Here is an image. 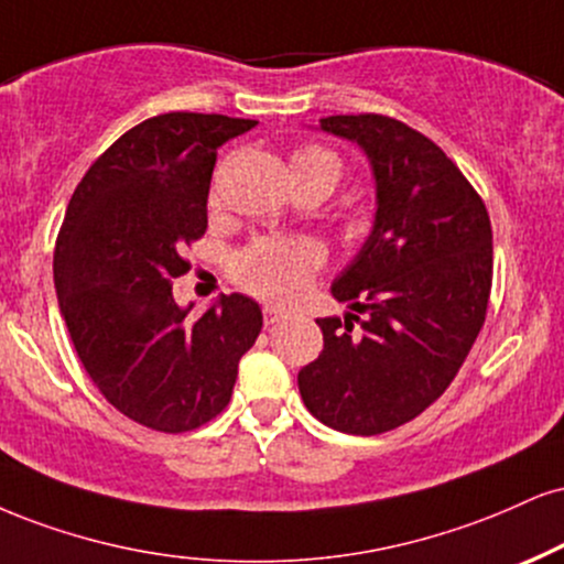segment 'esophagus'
<instances>
[{
  "label": "esophagus",
  "instance_id": "esophagus-1",
  "mask_svg": "<svg viewBox=\"0 0 564 564\" xmlns=\"http://www.w3.org/2000/svg\"><path fill=\"white\" fill-rule=\"evenodd\" d=\"M262 315H264V325H273L278 321H283V317H286V312H283L281 307H273V304H264Z\"/></svg>",
  "mask_w": 564,
  "mask_h": 564
}]
</instances>
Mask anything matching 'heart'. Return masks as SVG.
<instances>
[{
	"instance_id": "heart-1",
	"label": "heart",
	"mask_w": 564,
	"mask_h": 564,
	"mask_svg": "<svg viewBox=\"0 0 564 564\" xmlns=\"http://www.w3.org/2000/svg\"><path fill=\"white\" fill-rule=\"evenodd\" d=\"M291 173H323L336 186L341 162L321 147H304L291 158ZM321 262L323 249L315 241H260L239 254L236 278L262 300L291 302L302 294Z\"/></svg>"
}]
</instances>
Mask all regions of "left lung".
<instances>
[{
  "mask_svg": "<svg viewBox=\"0 0 564 564\" xmlns=\"http://www.w3.org/2000/svg\"><path fill=\"white\" fill-rule=\"evenodd\" d=\"M321 131L368 158L376 220L330 286L349 312L317 321L323 351L296 381L328 429L376 436L417 417L463 368L491 294V220L459 167L415 128L334 115Z\"/></svg>",
  "mask_w": 564,
  "mask_h": 564,
  "instance_id": "left-lung-1",
  "label": "left lung"
}]
</instances>
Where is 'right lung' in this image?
<instances>
[{
  "label": "right lung",
  "instance_id": "add662e5",
  "mask_svg": "<svg viewBox=\"0 0 564 564\" xmlns=\"http://www.w3.org/2000/svg\"><path fill=\"white\" fill-rule=\"evenodd\" d=\"M228 115L167 112L120 135L78 183L54 247V289L73 347L126 417L183 433L220 415L260 304L220 296L202 317L173 300L181 252L207 230L217 149L254 128Z\"/></svg>",
  "mask_w": 564,
  "mask_h": 564
}]
</instances>
